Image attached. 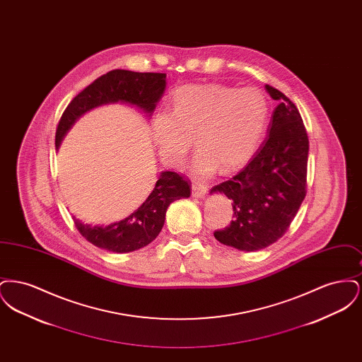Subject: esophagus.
Masks as SVG:
<instances>
[{
  "mask_svg": "<svg viewBox=\"0 0 362 362\" xmlns=\"http://www.w3.org/2000/svg\"><path fill=\"white\" fill-rule=\"evenodd\" d=\"M206 192L207 187L205 185L198 183V182L192 183V186H191V194H192L194 198H204V197L206 195Z\"/></svg>",
  "mask_w": 362,
  "mask_h": 362,
  "instance_id": "esophagus-1",
  "label": "esophagus"
}]
</instances>
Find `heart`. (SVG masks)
Segmentation results:
<instances>
[{"label":"heart","instance_id":"b5f03b06","mask_svg":"<svg viewBox=\"0 0 362 362\" xmlns=\"http://www.w3.org/2000/svg\"><path fill=\"white\" fill-rule=\"evenodd\" d=\"M270 115L267 98L257 88L220 84L183 86L173 93V108L157 111L151 134L161 160L180 168L192 148H199L192 170L207 176L218 167L244 165L264 137Z\"/></svg>","mask_w":362,"mask_h":362}]
</instances>
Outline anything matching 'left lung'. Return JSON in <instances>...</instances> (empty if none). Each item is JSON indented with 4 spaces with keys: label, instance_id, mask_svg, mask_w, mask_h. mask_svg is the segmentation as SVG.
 <instances>
[{
    "label": "left lung",
    "instance_id": "1",
    "mask_svg": "<svg viewBox=\"0 0 362 362\" xmlns=\"http://www.w3.org/2000/svg\"><path fill=\"white\" fill-rule=\"evenodd\" d=\"M266 90L279 102L269 137L240 173L210 189L232 199L235 211L214 238L240 251H259L281 239L307 194L310 141L301 115L282 92L270 86Z\"/></svg>",
    "mask_w": 362,
    "mask_h": 362
}]
</instances>
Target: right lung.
<instances>
[{
  "label": "right lung",
  "mask_w": 362,
  "mask_h": 362,
  "mask_svg": "<svg viewBox=\"0 0 362 362\" xmlns=\"http://www.w3.org/2000/svg\"><path fill=\"white\" fill-rule=\"evenodd\" d=\"M165 77L164 73L115 69L96 78L64 111L55 133V146H59L83 114L103 104H132L151 115L164 93ZM189 180L179 173L164 171L146 201L124 220L107 226L84 224L74 216L73 220L80 233L93 245L111 252H132L155 240L163 229L168 206L176 199L189 198Z\"/></svg>",
  "instance_id": "add662e5"
}]
</instances>
